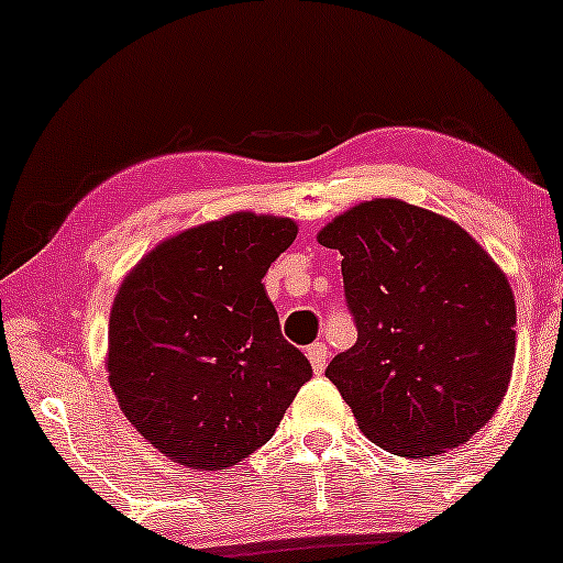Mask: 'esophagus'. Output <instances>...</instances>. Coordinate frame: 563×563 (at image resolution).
Segmentation results:
<instances>
[{
    "instance_id": "obj_1",
    "label": "esophagus",
    "mask_w": 563,
    "mask_h": 563,
    "mask_svg": "<svg viewBox=\"0 0 563 563\" xmlns=\"http://www.w3.org/2000/svg\"><path fill=\"white\" fill-rule=\"evenodd\" d=\"M307 358H310L314 372L322 374V372H325V364H328V345L320 343V341L312 343L310 349H307Z\"/></svg>"
}]
</instances>
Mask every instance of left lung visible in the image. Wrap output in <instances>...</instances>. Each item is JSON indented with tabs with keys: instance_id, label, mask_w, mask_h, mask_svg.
Masks as SVG:
<instances>
[{
	"instance_id": "left-lung-1",
	"label": "left lung",
	"mask_w": 563,
	"mask_h": 563,
	"mask_svg": "<svg viewBox=\"0 0 563 563\" xmlns=\"http://www.w3.org/2000/svg\"><path fill=\"white\" fill-rule=\"evenodd\" d=\"M341 251L358 338L325 368L361 433L426 459L468 441L503 402L515 361V297L456 222L372 199L320 230Z\"/></svg>"
}]
</instances>
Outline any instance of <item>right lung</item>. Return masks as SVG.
<instances>
[{
  "mask_svg": "<svg viewBox=\"0 0 563 563\" xmlns=\"http://www.w3.org/2000/svg\"><path fill=\"white\" fill-rule=\"evenodd\" d=\"M295 238L287 218L235 212L168 238L122 282L110 384L137 433L176 464L214 472L251 456L310 382L261 284Z\"/></svg>",
  "mask_w": 563,
  "mask_h": 563,
  "instance_id": "obj_1",
  "label": "right lung"
}]
</instances>
